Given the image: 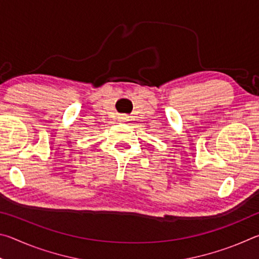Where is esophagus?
I'll use <instances>...</instances> for the list:
<instances>
[{
  "label": "esophagus",
  "instance_id": "obj_1",
  "mask_svg": "<svg viewBox=\"0 0 259 259\" xmlns=\"http://www.w3.org/2000/svg\"><path fill=\"white\" fill-rule=\"evenodd\" d=\"M126 119H128V117H126L125 115H120V116H119V120L122 121V122H124Z\"/></svg>",
  "mask_w": 259,
  "mask_h": 259
}]
</instances>
